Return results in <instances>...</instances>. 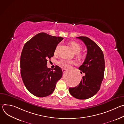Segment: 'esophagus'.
<instances>
[{
    "label": "esophagus",
    "instance_id": "1",
    "mask_svg": "<svg viewBox=\"0 0 124 124\" xmlns=\"http://www.w3.org/2000/svg\"><path fill=\"white\" fill-rule=\"evenodd\" d=\"M62 70L63 73H65V72H66L67 71V69H65V68H63Z\"/></svg>",
    "mask_w": 124,
    "mask_h": 124
}]
</instances>
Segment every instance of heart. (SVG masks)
I'll list each match as a JSON object with an SVG mask.
<instances>
[{
    "mask_svg": "<svg viewBox=\"0 0 124 124\" xmlns=\"http://www.w3.org/2000/svg\"><path fill=\"white\" fill-rule=\"evenodd\" d=\"M70 45L72 46L75 52L76 53V54H78V53H79L82 49L81 45L77 42H75V41L70 42ZM59 46V45H58L56 46L55 50V53H56L57 52ZM78 57L79 58H82L83 56L81 54H79L78 55ZM74 63L75 62L73 60H66V59H62L59 62V64L60 66L66 68H70V66H71V65L74 64Z\"/></svg>",
    "mask_w": 124,
    "mask_h": 124,
    "instance_id": "heart-1",
    "label": "heart"
}]
</instances>
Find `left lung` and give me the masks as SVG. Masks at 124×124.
Returning <instances> with one entry per match:
<instances>
[{"label": "left lung", "instance_id": "8db88e82", "mask_svg": "<svg viewBox=\"0 0 124 124\" xmlns=\"http://www.w3.org/2000/svg\"><path fill=\"white\" fill-rule=\"evenodd\" d=\"M77 38L83 41L87 49L85 59L78 68L85 75L78 85L69 88V91L74 97L85 100L94 96L100 89L104 74V59L102 51L95 42L87 37Z\"/></svg>", "mask_w": 124, "mask_h": 124}]
</instances>
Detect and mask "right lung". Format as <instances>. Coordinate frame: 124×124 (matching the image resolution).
I'll list each match as a JSON object with an SVG mask.
<instances>
[{"label":"right lung","mask_w":124,"mask_h":124,"mask_svg":"<svg viewBox=\"0 0 124 124\" xmlns=\"http://www.w3.org/2000/svg\"><path fill=\"white\" fill-rule=\"evenodd\" d=\"M63 39L42 32L25 44L21 56V74L26 89L33 95L45 97L51 94L62 78L60 67L56 66L51 70L46 64Z\"/></svg>","instance_id":"add662e5"}]
</instances>
